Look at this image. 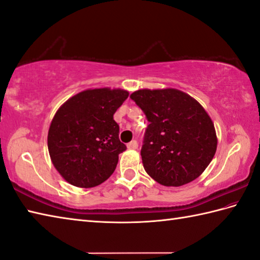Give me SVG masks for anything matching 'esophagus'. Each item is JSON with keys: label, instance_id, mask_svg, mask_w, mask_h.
Segmentation results:
<instances>
[{"label": "esophagus", "instance_id": "esophagus-1", "mask_svg": "<svg viewBox=\"0 0 260 260\" xmlns=\"http://www.w3.org/2000/svg\"><path fill=\"white\" fill-rule=\"evenodd\" d=\"M137 146H139V143H137V141H135V140L129 142V143L127 144V147H128V149H131V150L137 149Z\"/></svg>", "mask_w": 260, "mask_h": 260}]
</instances>
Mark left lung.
I'll return each mask as SVG.
<instances>
[{"mask_svg":"<svg viewBox=\"0 0 260 260\" xmlns=\"http://www.w3.org/2000/svg\"><path fill=\"white\" fill-rule=\"evenodd\" d=\"M131 99L150 123L141 149L147 174L174 187L200 177L217 145L214 124L201 104L176 89L139 90Z\"/></svg>","mask_w":260,"mask_h":260,"instance_id":"8db88e82","label":"left lung"}]
</instances>
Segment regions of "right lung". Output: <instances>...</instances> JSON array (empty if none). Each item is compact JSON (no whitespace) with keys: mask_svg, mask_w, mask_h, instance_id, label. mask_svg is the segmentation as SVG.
<instances>
[{"mask_svg":"<svg viewBox=\"0 0 260 260\" xmlns=\"http://www.w3.org/2000/svg\"><path fill=\"white\" fill-rule=\"evenodd\" d=\"M127 96L128 92L120 89L85 90L55 114L48 151L56 170L71 185L94 187L113 175L118 155L126 150L114 114Z\"/></svg>","mask_w":260,"mask_h":260,"instance_id":"add662e5","label":"right lung"}]
</instances>
